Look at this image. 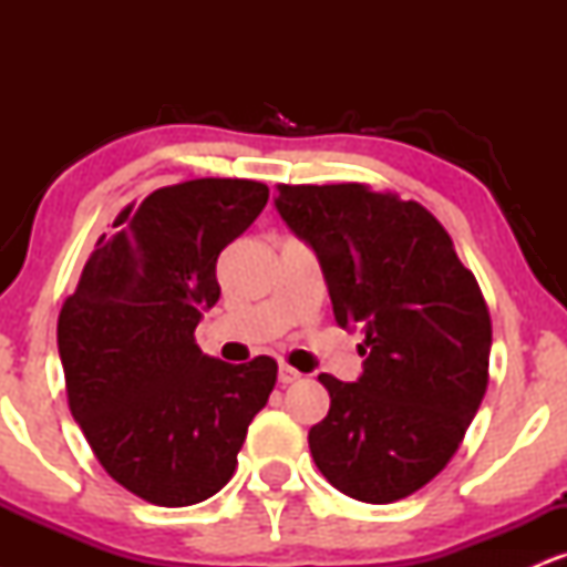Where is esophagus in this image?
Listing matches in <instances>:
<instances>
[{"label": "esophagus", "mask_w": 567, "mask_h": 567, "mask_svg": "<svg viewBox=\"0 0 567 567\" xmlns=\"http://www.w3.org/2000/svg\"><path fill=\"white\" fill-rule=\"evenodd\" d=\"M277 379H279V383H282V386H288V383H296L298 379H301V373H298V370L290 368V365H279Z\"/></svg>", "instance_id": "esophagus-1"}]
</instances>
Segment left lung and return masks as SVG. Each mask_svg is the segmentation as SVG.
<instances>
[{
	"mask_svg": "<svg viewBox=\"0 0 567 567\" xmlns=\"http://www.w3.org/2000/svg\"><path fill=\"white\" fill-rule=\"evenodd\" d=\"M277 213L315 250L336 322L360 328L362 373H320L317 470L365 504L424 487L458 451L487 389L491 315L451 234L426 207L365 184L279 186Z\"/></svg>",
	"mask_w": 567,
	"mask_h": 567,
	"instance_id": "obj_1",
	"label": "left lung"
}]
</instances>
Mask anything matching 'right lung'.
<instances>
[{
  "label": "right lung",
  "instance_id": "1",
  "mask_svg": "<svg viewBox=\"0 0 567 567\" xmlns=\"http://www.w3.org/2000/svg\"><path fill=\"white\" fill-rule=\"evenodd\" d=\"M266 199L243 178L157 188L97 239L58 317L71 415L103 470L148 504L216 496L277 383L271 357L229 365L194 343L220 296V250Z\"/></svg>",
  "mask_w": 567,
  "mask_h": 567
}]
</instances>
